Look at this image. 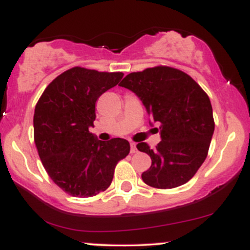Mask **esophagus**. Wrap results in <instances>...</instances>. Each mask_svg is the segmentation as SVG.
<instances>
[{
	"label": "esophagus",
	"instance_id": "34e87169",
	"mask_svg": "<svg viewBox=\"0 0 250 250\" xmlns=\"http://www.w3.org/2000/svg\"><path fill=\"white\" fill-rule=\"evenodd\" d=\"M136 151H137L136 145H135V143H130V153L134 154V153H136Z\"/></svg>",
	"mask_w": 250,
	"mask_h": 250
}]
</instances>
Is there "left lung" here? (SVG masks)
Instances as JSON below:
<instances>
[{"label":"left lung","mask_w":250,"mask_h":250,"mask_svg":"<svg viewBox=\"0 0 250 250\" xmlns=\"http://www.w3.org/2000/svg\"><path fill=\"white\" fill-rule=\"evenodd\" d=\"M119 85L141 100L151 127L159 125L161 142L151 149L140 142L151 166L142 173L143 182L159 189L187 183L207 157L215 123L210 100L190 76L170 67H154L129 74Z\"/></svg>","instance_id":"obj_1"}]
</instances>
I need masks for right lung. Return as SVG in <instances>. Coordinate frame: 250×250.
I'll list each match as a JSON object with an SVG mask.
<instances>
[{"label":"right lung","instance_id":"add662e5","mask_svg":"<svg viewBox=\"0 0 250 250\" xmlns=\"http://www.w3.org/2000/svg\"><path fill=\"white\" fill-rule=\"evenodd\" d=\"M122 77V73L71 68L57 76L37 102L34 140L39 156L50 179L71 196L104 191L117 162L130 151L127 140L100 141L89 131L96 101Z\"/></svg>","mask_w":250,"mask_h":250}]
</instances>
